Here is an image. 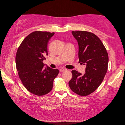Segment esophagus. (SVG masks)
Masks as SVG:
<instances>
[{"label":"esophagus","instance_id":"esophagus-1","mask_svg":"<svg viewBox=\"0 0 125 125\" xmlns=\"http://www.w3.org/2000/svg\"><path fill=\"white\" fill-rule=\"evenodd\" d=\"M67 71V69L64 68H62L60 69V72H64V71Z\"/></svg>","mask_w":125,"mask_h":125}]
</instances>
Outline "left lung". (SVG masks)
<instances>
[{"mask_svg":"<svg viewBox=\"0 0 125 125\" xmlns=\"http://www.w3.org/2000/svg\"><path fill=\"white\" fill-rule=\"evenodd\" d=\"M78 44L79 62L85 65V73L71 71L73 77L69 82L72 91L82 96L92 94L102 83L107 73L108 56L100 39L86 31H73Z\"/></svg>","mask_w":125,"mask_h":125,"instance_id":"obj_1","label":"left lung"}]
</instances>
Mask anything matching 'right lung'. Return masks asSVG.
I'll list each match as a JSON object with an SVG mask.
<instances>
[{
  "instance_id": "1",
  "label": "right lung",
  "mask_w": 125,
  "mask_h": 125,
  "mask_svg": "<svg viewBox=\"0 0 125 125\" xmlns=\"http://www.w3.org/2000/svg\"><path fill=\"white\" fill-rule=\"evenodd\" d=\"M54 33L35 31L26 36L19 47L15 63L19 77L29 92L38 96L48 94L59 70L47 66L43 61L47 46Z\"/></svg>"
}]
</instances>
